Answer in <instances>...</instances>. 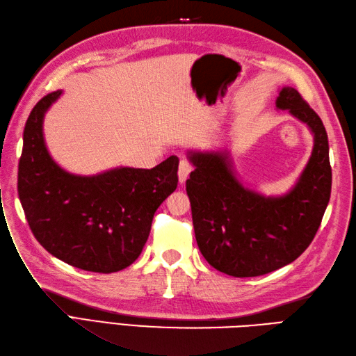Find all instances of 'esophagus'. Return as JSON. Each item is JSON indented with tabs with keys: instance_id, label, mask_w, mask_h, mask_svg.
Segmentation results:
<instances>
[{
	"instance_id": "34e87169",
	"label": "esophagus",
	"mask_w": 356,
	"mask_h": 356,
	"mask_svg": "<svg viewBox=\"0 0 356 356\" xmlns=\"http://www.w3.org/2000/svg\"><path fill=\"white\" fill-rule=\"evenodd\" d=\"M192 164L188 161V159H181L180 164H179V180L180 183L185 181L189 176V173L192 171Z\"/></svg>"
}]
</instances>
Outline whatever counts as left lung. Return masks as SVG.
<instances>
[{
    "mask_svg": "<svg viewBox=\"0 0 356 356\" xmlns=\"http://www.w3.org/2000/svg\"><path fill=\"white\" fill-rule=\"evenodd\" d=\"M277 108L286 109L314 133V151L296 186L266 198L235 179L226 155L189 152L186 180L195 238L210 265L236 278L260 277L294 261L312 243L331 195L328 137L323 121L293 87Z\"/></svg>",
    "mask_w": 356,
    "mask_h": 356,
    "instance_id": "left-lung-1",
    "label": "left lung"
}]
</instances>
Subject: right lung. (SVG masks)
<instances>
[{"label":"right lung","instance_id":"add662e5","mask_svg":"<svg viewBox=\"0 0 356 356\" xmlns=\"http://www.w3.org/2000/svg\"><path fill=\"white\" fill-rule=\"evenodd\" d=\"M60 90L31 111L19 159L17 192L38 243L74 268L112 273L140 256L154 214L177 188L179 158L151 170L122 167L91 177L66 173L47 152L42 118Z\"/></svg>","mask_w":356,"mask_h":356}]
</instances>
